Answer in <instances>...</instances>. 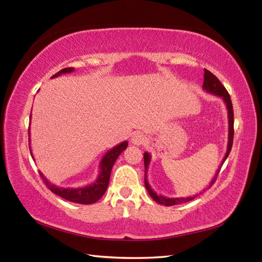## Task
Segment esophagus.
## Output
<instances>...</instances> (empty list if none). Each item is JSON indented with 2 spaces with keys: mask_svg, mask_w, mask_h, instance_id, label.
I'll return each instance as SVG.
<instances>
[{
  "mask_svg": "<svg viewBox=\"0 0 262 262\" xmlns=\"http://www.w3.org/2000/svg\"><path fill=\"white\" fill-rule=\"evenodd\" d=\"M130 142H132L133 145L140 146V145H143L146 142V137H145L144 134H142V133H136V134H134V135L132 136Z\"/></svg>",
  "mask_w": 262,
  "mask_h": 262,
  "instance_id": "1",
  "label": "esophagus"
}]
</instances>
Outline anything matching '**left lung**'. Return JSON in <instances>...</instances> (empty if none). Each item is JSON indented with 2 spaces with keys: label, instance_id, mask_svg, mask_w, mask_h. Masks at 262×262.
<instances>
[{
  "label": "left lung",
  "instance_id": "left-lung-1",
  "mask_svg": "<svg viewBox=\"0 0 262 262\" xmlns=\"http://www.w3.org/2000/svg\"><path fill=\"white\" fill-rule=\"evenodd\" d=\"M203 89L207 92V93H210L213 94V95H216L218 97L223 98V100L226 104L227 107V112H228V144H227V150L225 154V157L223 159V162L220 164V167L218 168L216 175L213 176L211 183L208 186V188H210L212 186V184L216 182V178L218 176V173L220 171L221 166L225 163V160L227 159L228 155L230 154L231 150V147H232V140H233V110H232V104H231V99L229 94H228L227 90L224 87V85L220 83V80L213 75L212 73H210L208 70H205V74H204V84H203ZM150 155L148 152H144V163H145V187L147 191H148L149 196L156 201V203L160 204V205H164V206H173V205H179V204H183V203H187V201L192 200L193 198H196V196H190V197H186V198H169V197H166V196H162V195H158L157 192H155L152 190V188L150 187L148 180H147V171H148V166L150 163Z\"/></svg>",
  "mask_w": 262,
  "mask_h": 262
}]
</instances>
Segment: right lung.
<instances>
[{"label": "right lung", "instance_id": "right-lung-1", "mask_svg": "<svg viewBox=\"0 0 262 262\" xmlns=\"http://www.w3.org/2000/svg\"><path fill=\"white\" fill-rule=\"evenodd\" d=\"M72 72H74V67H67V69L57 72L55 75L52 76V78H55L57 76L63 75V74L72 73ZM29 142H30V128H29ZM127 146H128V143L125 140V142H122L120 144L116 145L115 147H113L112 149H110L105 154L104 157L99 163V175L95 182L91 185L79 187V188H63V187H58L56 185L51 184L49 180L44 177V175L41 171H39V175H41V177L43 178V182L45 183L46 186H48V188L52 192L56 193L57 196L62 197L69 201H72V203L91 205V204L96 203V201L102 198V196L105 193L107 187H108V184H110V177H111V171H112L113 166L115 164L116 159L118 158L120 154L127 148ZM30 150H31V145H30ZM31 155H32V150H31Z\"/></svg>", "mask_w": 262, "mask_h": 262}]
</instances>
